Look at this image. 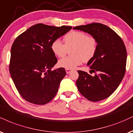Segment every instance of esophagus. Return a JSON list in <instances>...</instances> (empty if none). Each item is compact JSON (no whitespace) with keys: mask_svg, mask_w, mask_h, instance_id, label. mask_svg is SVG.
<instances>
[{"mask_svg":"<svg viewBox=\"0 0 133 133\" xmlns=\"http://www.w3.org/2000/svg\"><path fill=\"white\" fill-rule=\"evenodd\" d=\"M65 71L67 74H69L71 72V69H65Z\"/></svg>","mask_w":133,"mask_h":133,"instance_id":"34e87169","label":"esophagus"}]
</instances>
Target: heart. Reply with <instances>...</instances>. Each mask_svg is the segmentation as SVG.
Instances as JSON below:
<instances>
[{
  "label": "heart",
  "instance_id": "heart-1",
  "mask_svg": "<svg viewBox=\"0 0 133 133\" xmlns=\"http://www.w3.org/2000/svg\"><path fill=\"white\" fill-rule=\"evenodd\" d=\"M64 43L59 39H54L51 44V49L54 55L64 57L70 50L71 56L58 61L61 68L73 69L84 61L89 62L95 56L98 48V41L93 35L82 31H71L63 38Z\"/></svg>",
  "mask_w": 133,
  "mask_h": 133
}]
</instances>
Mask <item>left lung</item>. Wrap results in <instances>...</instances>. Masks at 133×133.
Returning a JSON list of instances; mask_svg holds the SVG:
<instances>
[{"label":"left lung","instance_id":"left-lung-1","mask_svg":"<svg viewBox=\"0 0 133 133\" xmlns=\"http://www.w3.org/2000/svg\"><path fill=\"white\" fill-rule=\"evenodd\" d=\"M93 35L98 41L95 56L87 63L92 76L78 71L76 85L79 92L92 102H98L109 97L116 90L125 74L127 52L120 36L103 24L92 23L74 27Z\"/></svg>","mask_w":133,"mask_h":133}]
</instances>
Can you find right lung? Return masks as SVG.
Returning a JSON list of instances; mask_svg holds the SVG:
<instances>
[{
  "label": "right lung",
  "mask_w": 133,
  "mask_h": 133,
  "mask_svg": "<svg viewBox=\"0 0 133 133\" xmlns=\"http://www.w3.org/2000/svg\"><path fill=\"white\" fill-rule=\"evenodd\" d=\"M71 28L38 23L17 36L13 43L9 71L18 93L26 101L44 105L56 95L66 72L62 68L51 70L57 59L51 44Z\"/></svg>",
  "instance_id": "right-lung-1"
}]
</instances>
